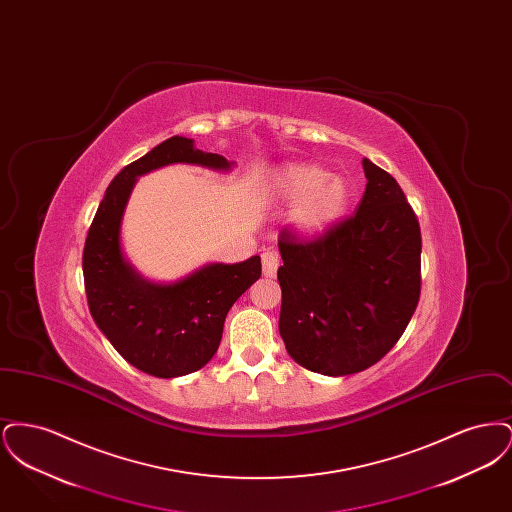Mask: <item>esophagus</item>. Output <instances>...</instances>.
Segmentation results:
<instances>
[{
	"mask_svg": "<svg viewBox=\"0 0 512 512\" xmlns=\"http://www.w3.org/2000/svg\"><path fill=\"white\" fill-rule=\"evenodd\" d=\"M261 261H263V274H265L267 278H274L276 272H278V267H280V257H278V253H276V251H265V253L261 255Z\"/></svg>",
	"mask_w": 512,
	"mask_h": 512,
	"instance_id": "esophagus-1",
	"label": "esophagus"
}]
</instances>
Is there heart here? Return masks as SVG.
<instances>
[{
    "label": "heart",
    "mask_w": 512,
    "mask_h": 512,
    "mask_svg": "<svg viewBox=\"0 0 512 512\" xmlns=\"http://www.w3.org/2000/svg\"><path fill=\"white\" fill-rule=\"evenodd\" d=\"M268 190L280 201L293 203L286 220L293 234L305 240L334 230L351 205L349 184L311 163L278 167L268 178Z\"/></svg>",
    "instance_id": "1"
}]
</instances>
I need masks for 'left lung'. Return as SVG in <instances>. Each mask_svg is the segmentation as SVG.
I'll use <instances>...</instances> for the list:
<instances>
[{
    "mask_svg": "<svg viewBox=\"0 0 512 512\" xmlns=\"http://www.w3.org/2000/svg\"><path fill=\"white\" fill-rule=\"evenodd\" d=\"M357 215L317 242L282 234L278 330L297 365L345 376L378 363L420 297V226L397 180L363 159Z\"/></svg>",
    "mask_w": 512,
    "mask_h": 512,
    "instance_id": "1",
    "label": "left lung"
}]
</instances>
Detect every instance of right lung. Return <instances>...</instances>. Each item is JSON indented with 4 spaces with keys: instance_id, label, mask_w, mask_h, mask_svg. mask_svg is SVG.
<instances>
[{
    "instance_id": "obj_1",
    "label": "right lung",
    "mask_w": 512,
    "mask_h": 512,
    "mask_svg": "<svg viewBox=\"0 0 512 512\" xmlns=\"http://www.w3.org/2000/svg\"><path fill=\"white\" fill-rule=\"evenodd\" d=\"M178 163L217 172L236 167L184 136L153 147L111 180L82 257L88 307L99 330L130 365L157 378L207 365L219 349L230 307L261 276L259 255L234 265L207 263L174 282L149 280L128 261L122 219L138 178Z\"/></svg>"
}]
</instances>
